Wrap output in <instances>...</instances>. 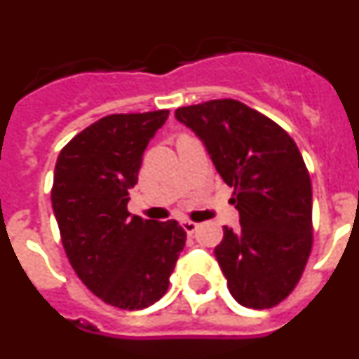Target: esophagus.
<instances>
[{
  "instance_id": "esophagus-1",
  "label": "esophagus",
  "mask_w": 359,
  "mask_h": 359,
  "mask_svg": "<svg viewBox=\"0 0 359 359\" xmlns=\"http://www.w3.org/2000/svg\"><path fill=\"white\" fill-rule=\"evenodd\" d=\"M182 226L187 233H194V231L198 230L199 224L194 223V221H189V219H185V221H182Z\"/></svg>"
}]
</instances>
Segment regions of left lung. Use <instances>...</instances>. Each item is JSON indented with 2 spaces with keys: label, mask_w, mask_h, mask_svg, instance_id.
<instances>
[{
  "label": "left lung",
  "mask_w": 359,
  "mask_h": 359,
  "mask_svg": "<svg viewBox=\"0 0 359 359\" xmlns=\"http://www.w3.org/2000/svg\"><path fill=\"white\" fill-rule=\"evenodd\" d=\"M174 116L236 189L241 226H223L214 250L228 291L244 307L277 306L302 277L313 244V190L297 144L273 120L231 98L177 107Z\"/></svg>",
  "instance_id": "left-lung-1"
}]
</instances>
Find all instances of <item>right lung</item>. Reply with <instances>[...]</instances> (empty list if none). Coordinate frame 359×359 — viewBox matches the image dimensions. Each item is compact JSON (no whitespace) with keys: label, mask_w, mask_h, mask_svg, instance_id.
Segmentation results:
<instances>
[{"label":"right lung","mask_w":359,"mask_h":359,"mask_svg":"<svg viewBox=\"0 0 359 359\" xmlns=\"http://www.w3.org/2000/svg\"><path fill=\"white\" fill-rule=\"evenodd\" d=\"M169 111L109 115L72 138L55 163L52 208L84 286L120 309H144L169 287L187 231L128 212L142 156Z\"/></svg>","instance_id":"obj_1"}]
</instances>
